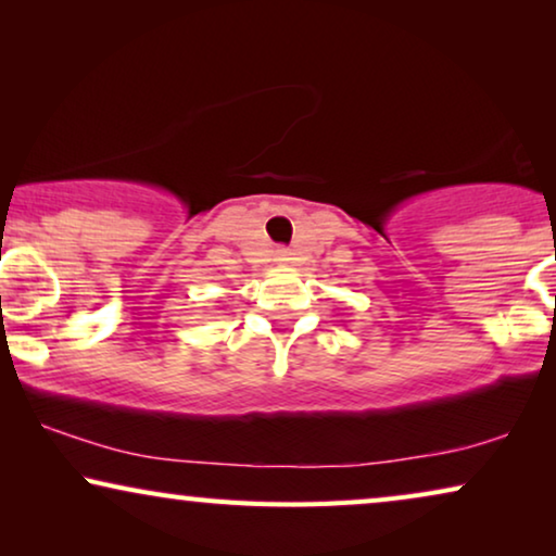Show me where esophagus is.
<instances>
[{"label":"esophagus","mask_w":556,"mask_h":556,"mask_svg":"<svg viewBox=\"0 0 556 556\" xmlns=\"http://www.w3.org/2000/svg\"><path fill=\"white\" fill-rule=\"evenodd\" d=\"M273 261H276L278 265H286V263H291V253H288L286 248H278V250H276V255H273Z\"/></svg>","instance_id":"34e87169"}]
</instances>
